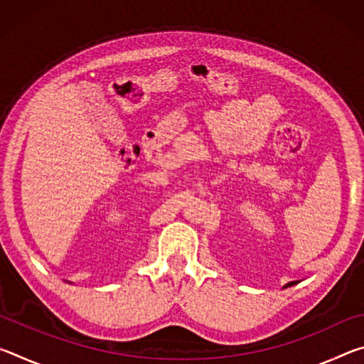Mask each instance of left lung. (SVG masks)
<instances>
[{"label": "left lung", "mask_w": 364, "mask_h": 364, "mask_svg": "<svg viewBox=\"0 0 364 364\" xmlns=\"http://www.w3.org/2000/svg\"><path fill=\"white\" fill-rule=\"evenodd\" d=\"M294 284H297V282H295V281H294V282H289L287 286H294Z\"/></svg>", "instance_id": "left-lung-1"}]
</instances>
